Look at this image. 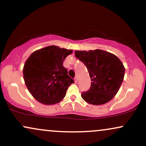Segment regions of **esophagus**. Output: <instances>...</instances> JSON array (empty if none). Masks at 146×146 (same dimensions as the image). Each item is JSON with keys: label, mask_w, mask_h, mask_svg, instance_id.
Returning <instances> with one entry per match:
<instances>
[{"label": "esophagus", "mask_w": 146, "mask_h": 146, "mask_svg": "<svg viewBox=\"0 0 146 146\" xmlns=\"http://www.w3.org/2000/svg\"><path fill=\"white\" fill-rule=\"evenodd\" d=\"M74 80H75V82H78V76H75V78H74Z\"/></svg>", "instance_id": "obj_1"}]
</instances>
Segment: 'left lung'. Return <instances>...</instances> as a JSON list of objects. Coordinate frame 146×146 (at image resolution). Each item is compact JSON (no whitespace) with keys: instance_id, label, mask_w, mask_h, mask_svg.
Returning a JSON list of instances; mask_svg holds the SVG:
<instances>
[{"instance_id":"1","label":"left lung","mask_w":146,"mask_h":146,"mask_svg":"<svg viewBox=\"0 0 146 146\" xmlns=\"http://www.w3.org/2000/svg\"><path fill=\"white\" fill-rule=\"evenodd\" d=\"M75 56L84 64L91 79L90 89L81 96L87 103L102 105L113 99L119 89L125 68L115 55L103 50L75 51Z\"/></svg>"}]
</instances>
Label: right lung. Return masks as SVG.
<instances>
[{
	"mask_svg": "<svg viewBox=\"0 0 146 146\" xmlns=\"http://www.w3.org/2000/svg\"><path fill=\"white\" fill-rule=\"evenodd\" d=\"M73 50L48 46L31 54L23 67L25 84L37 101L45 105L58 103L64 98L74 80L63 62Z\"/></svg>",
	"mask_w": 146,
	"mask_h": 146,
	"instance_id": "add662e5",
	"label": "right lung"
}]
</instances>
